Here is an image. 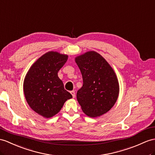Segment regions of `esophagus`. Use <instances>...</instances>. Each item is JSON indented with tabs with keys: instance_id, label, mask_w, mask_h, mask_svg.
Here are the masks:
<instances>
[{
	"instance_id": "esophagus-1",
	"label": "esophagus",
	"mask_w": 155,
	"mask_h": 155,
	"mask_svg": "<svg viewBox=\"0 0 155 155\" xmlns=\"http://www.w3.org/2000/svg\"><path fill=\"white\" fill-rule=\"evenodd\" d=\"M70 93L71 94V95H72L73 98H74V97H75V91H71Z\"/></svg>"
}]
</instances>
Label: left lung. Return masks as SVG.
<instances>
[{"label": "left lung", "mask_w": 155, "mask_h": 155, "mask_svg": "<svg viewBox=\"0 0 155 155\" xmlns=\"http://www.w3.org/2000/svg\"><path fill=\"white\" fill-rule=\"evenodd\" d=\"M84 84L78 91L77 100L82 111L91 118L108 112L115 104L120 92L114 70L103 56L91 51L75 58Z\"/></svg>", "instance_id": "1"}]
</instances>
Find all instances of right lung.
<instances>
[{"instance_id":"1","label":"right lung","mask_w":155,"mask_h":155,"mask_svg":"<svg viewBox=\"0 0 155 155\" xmlns=\"http://www.w3.org/2000/svg\"><path fill=\"white\" fill-rule=\"evenodd\" d=\"M68 56L56 51L46 52L30 67L24 81L26 101L32 110L49 118L60 112L72 95L64 87L58 71Z\"/></svg>"}]
</instances>
